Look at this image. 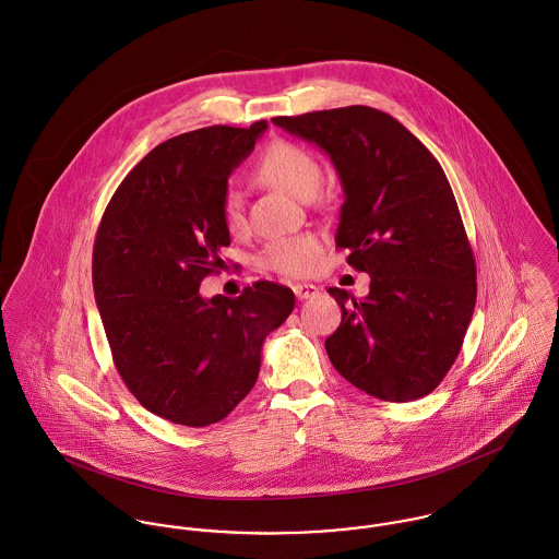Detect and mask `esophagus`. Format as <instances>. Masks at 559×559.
<instances>
[{
	"instance_id": "esophagus-1",
	"label": "esophagus",
	"mask_w": 559,
	"mask_h": 559,
	"mask_svg": "<svg viewBox=\"0 0 559 559\" xmlns=\"http://www.w3.org/2000/svg\"><path fill=\"white\" fill-rule=\"evenodd\" d=\"M293 290H295V297H297L299 301H304V299H310V297L319 295V288H317L314 284H295V286H293Z\"/></svg>"
}]
</instances>
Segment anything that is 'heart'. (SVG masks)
<instances>
[{
    "label": "heart",
    "mask_w": 559,
    "mask_h": 559,
    "mask_svg": "<svg viewBox=\"0 0 559 559\" xmlns=\"http://www.w3.org/2000/svg\"><path fill=\"white\" fill-rule=\"evenodd\" d=\"M320 163L310 151L293 142H273L255 165V178L273 189L286 191L295 198H312L319 189ZM224 224L226 228L237 235L245 230V213L242 200L237 191H228L222 204ZM320 255V240L314 235H299V237H284L271 240L260 251V266L299 277L314 269Z\"/></svg>",
    "instance_id": "obj_1"
}]
</instances>
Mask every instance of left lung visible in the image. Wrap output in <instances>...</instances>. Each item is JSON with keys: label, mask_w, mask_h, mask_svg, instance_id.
I'll return each instance as SVG.
<instances>
[{"label": "left lung", "mask_w": 559, "mask_h": 559, "mask_svg": "<svg viewBox=\"0 0 559 559\" xmlns=\"http://www.w3.org/2000/svg\"><path fill=\"white\" fill-rule=\"evenodd\" d=\"M329 155L344 204L335 245L370 275L355 299L329 288L342 322L324 348L355 388L390 402L430 394L461 353L476 308V260L452 187L430 151L366 105L273 118Z\"/></svg>", "instance_id": "obj_1"}]
</instances>
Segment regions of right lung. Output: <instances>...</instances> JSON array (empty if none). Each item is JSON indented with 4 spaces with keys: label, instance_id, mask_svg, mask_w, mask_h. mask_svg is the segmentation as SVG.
I'll return each instance as SVG.
<instances>
[{
    "label": "right lung",
    "instance_id": "right-lung-1",
    "mask_svg": "<svg viewBox=\"0 0 559 559\" xmlns=\"http://www.w3.org/2000/svg\"><path fill=\"white\" fill-rule=\"evenodd\" d=\"M266 127L215 124L163 142L120 182L96 233L92 284L116 370L174 424L222 421L253 388L266 335L295 308V293L273 282L237 299L200 295L230 245L228 178Z\"/></svg>",
    "mask_w": 559,
    "mask_h": 559
}]
</instances>
